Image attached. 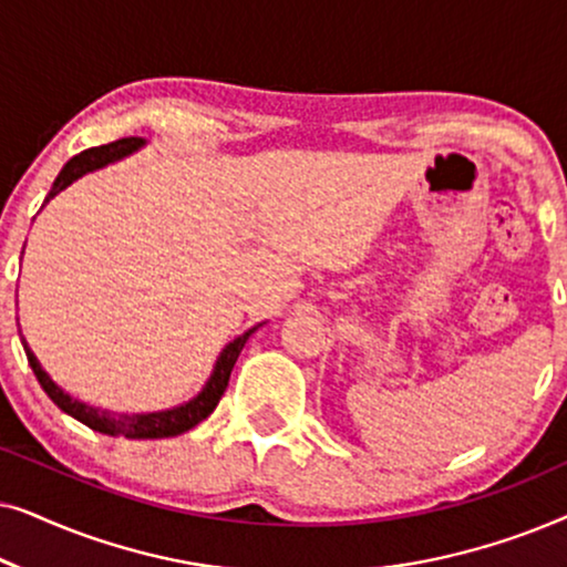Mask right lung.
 Listing matches in <instances>:
<instances>
[{"instance_id":"obj_1","label":"right lung","mask_w":567,"mask_h":567,"mask_svg":"<svg viewBox=\"0 0 567 567\" xmlns=\"http://www.w3.org/2000/svg\"><path fill=\"white\" fill-rule=\"evenodd\" d=\"M146 142L144 138H118V142L113 144H105V146H95V150H84L76 154L66 162L64 167H61V173L56 181H53V188L49 196H45L43 206L49 204V200L61 193L64 188H69L74 181H80L82 175L92 173V169H100L105 165H111V162H118L126 157V154L136 152L138 146H144ZM41 206V208H43ZM25 250V247H22ZM260 324H255L243 336L231 340V343L224 346V351L219 353V359H216V367L212 371V377H208V382L204 384V390H200L196 398L183 402V405L177 408H169V410H157V413H134V415H118V413H111V410H100V408H92V405H84V402L74 400L72 394H66L61 386L53 382V379L45 374L41 363H38L35 353L30 351L28 340L20 336L22 340V348H25V355H28V363L30 369H33V374L38 382H41L43 392L49 394L53 400V405H59L64 410L66 415L76 417V421L87 425L92 431H100V433H107V436H126V439H169V436H181V433L190 431L193 425H198L200 421H206L208 415L214 413V408L219 405L224 390H227L229 384V374L231 369H235L237 363V355L243 351L247 338L252 336L255 330H258Z\"/></svg>"}]
</instances>
